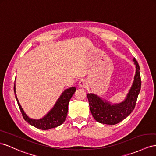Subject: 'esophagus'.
I'll list each match as a JSON object with an SVG mask.
<instances>
[{
  "instance_id": "esophagus-1",
  "label": "esophagus",
  "mask_w": 156,
  "mask_h": 156,
  "mask_svg": "<svg viewBox=\"0 0 156 156\" xmlns=\"http://www.w3.org/2000/svg\"><path fill=\"white\" fill-rule=\"evenodd\" d=\"M87 86V81L84 79H82L79 81V86L81 87H84Z\"/></svg>"
}]
</instances>
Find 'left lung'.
<instances>
[{
	"label": "left lung",
	"mask_w": 156,
	"mask_h": 156,
	"mask_svg": "<svg viewBox=\"0 0 156 156\" xmlns=\"http://www.w3.org/2000/svg\"><path fill=\"white\" fill-rule=\"evenodd\" d=\"M133 61L136 65L134 80L125 101L120 104L111 105L100 98L92 94H87L91 115L96 121L106 125H116L121 122L133 112L138 94L141 88V78L140 66L135 58Z\"/></svg>",
	"instance_id": "1"
}]
</instances>
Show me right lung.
<instances>
[{"instance_id": "obj_1", "label": "right lung", "mask_w": 156, "mask_h": 156, "mask_svg": "<svg viewBox=\"0 0 156 156\" xmlns=\"http://www.w3.org/2000/svg\"><path fill=\"white\" fill-rule=\"evenodd\" d=\"M15 90L16 88L14 83V93H16ZM75 91L76 88L74 87H71L69 89H66L62 94L61 97L58 98V101L56 103L53 108L48 113L45 117L39 120L32 119L27 117L22 108L20 104L16 94L15 96L18 102L19 108L20 109L22 114L23 118L24 119L25 121L28 122L30 125L36 127L39 129L48 130L60 126L65 122L67 115L68 110H69V103L73 95L75 92Z\"/></svg>"}]
</instances>
